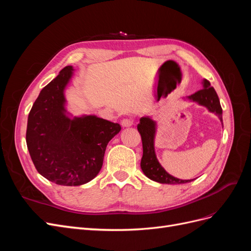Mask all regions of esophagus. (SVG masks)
<instances>
[{
	"label": "esophagus",
	"mask_w": 251,
	"mask_h": 251,
	"mask_svg": "<svg viewBox=\"0 0 251 251\" xmlns=\"http://www.w3.org/2000/svg\"><path fill=\"white\" fill-rule=\"evenodd\" d=\"M121 126H123L124 127H130L133 126V120H130V119L121 120Z\"/></svg>",
	"instance_id": "1"
}]
</instances>
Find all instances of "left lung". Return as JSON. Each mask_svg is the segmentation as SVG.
I'll return each instance as SVG.
<instances>
[{
	"label": "left lung",
	"mask_w": 251,
	"mask_h": 251,
	"mask_svg": "<svg viewBox=\"0 0 251 251\" xmlns=\"http://www.w3.org/2000/svg\"><path fill=\"white\" fill-rule=\"evenodd\" d=\"M184 100L196 102L202 107H205L208 112L214 113L219 117L220 121L223 126L222 119V108L220 104L219 97L215 89L210 87V82L207 79L202 80V89L198 92L189 95ZM138 132L141 135L142 139V148H143V155L141 159V170L146 176L159 183L165 184H183L188 183L192 180H181L170 175L166 172L162 165L159 163L156 151H155V138L157 133V121L153 119L151 116H143L140 118V123L137 126Z\"/></svg>",
	"instance_id": "left-lung-1"
}]
</instances>
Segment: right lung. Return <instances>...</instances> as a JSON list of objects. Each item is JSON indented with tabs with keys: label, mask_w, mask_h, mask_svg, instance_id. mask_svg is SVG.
I'll list each match as a JSON object with an SVG mask.
<instances>
[{
	"label": "right lung",
	"mask_w": 251,
	"mask_h": 251,
	"mask_svg": "<svg viewBox=\"0 0 251 251\" xmlns=\"http://www.w3.org/2000/svg\"><path fill=\"white\" fill-rule=\"evenodd\" d=\"M75 69L67 66L43 88L29 113L26 142L43 177L58 185L78 186L100 172L105 149L117 135L118 124L94 114L74 116L67 109L65 91Z\"/></svg>",
	"instance_id": "right-lung-1"
}]
</instances>
